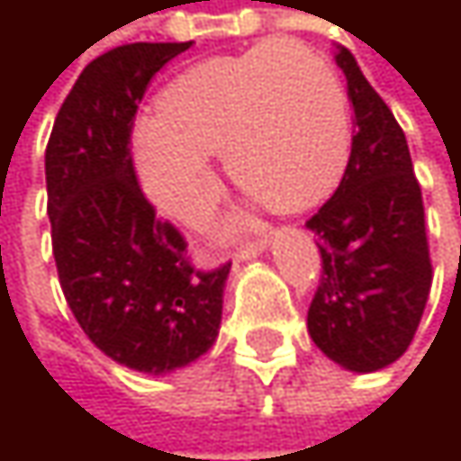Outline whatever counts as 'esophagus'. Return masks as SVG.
<instances>
[{"mask_svg": "<svg viewBox=\"0 0 461 461\" xmlns=\"http://www.w3.org/2000/svg\"><path fill=\"white\" fill-rule=\"evenodd\" d=\"M267 248H269V242H267V240H253V242L240 245V248H237V253H234V258H237V261H250V258L261 256Z\"/></svg>", "mask_w": 461, "mask_h": 461, "instance_id": "1", "label": "esophagus"}]
</instances>
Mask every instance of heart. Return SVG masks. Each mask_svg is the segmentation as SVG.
I'll list each match as a JSON object with an SVG mask.
<instances>
[{
    "mask_svg": "<svg viewBox=\"0 0 461 461\" xmlns=\"http://www.w3.org/2000/svg\"><path fill=\"white\" fill-rule=\"evenodd\" d=\"M157 106L133 125V170L143 194L189 227L216 203L219 151L231 181L277 211L318 203L347 165L344 82L302 42L269 40L200 60L162 90Z\"/></svg>",
    "mask_w": 461,
    "mask_h": 461,
    "instance_id": "heart-1",
    "label": "heart"
}]
</instances>
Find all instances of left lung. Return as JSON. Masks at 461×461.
<instances>
[{"instance_id": "1", "label": "left lung", "mask_w": 461, "mask_h": 461, "mask_svg": "<svg viewBox=\"0 0 461 461\" xmlns=\"http://www.w3.org/2000/svg\"><path fill=\"white\" fill-rule=\"evenodd\" d=\"M333 58L347 77L355 136L339 189L307 221L322 258L307 328L333 363L371 374L409 349L432 264L406 136L355 55L336 47Z\"/></svg>"}]
</instances>
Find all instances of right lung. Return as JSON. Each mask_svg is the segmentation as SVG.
I'll return each mask as SVG.
<instances>
[{
    "mask_svg": "<svg viewBox=\"0 0 461 461\" xmlns=\"http://www.w3.org/2000/svg\"><path fill=\"white\" fill-rule=\"evenodd\" d=\"M189 47L136 42L90 60L45 151L63 296L104 355L151 376L184 368L213 347L231 267H192L186 240L157 219L131 159L133 120L151 77Z\"/></svg>",
    "mask_w": 461,
    "mask_h": 461,
    "instance_id": "1",
    "label": "right lung"
}]
</instances>
